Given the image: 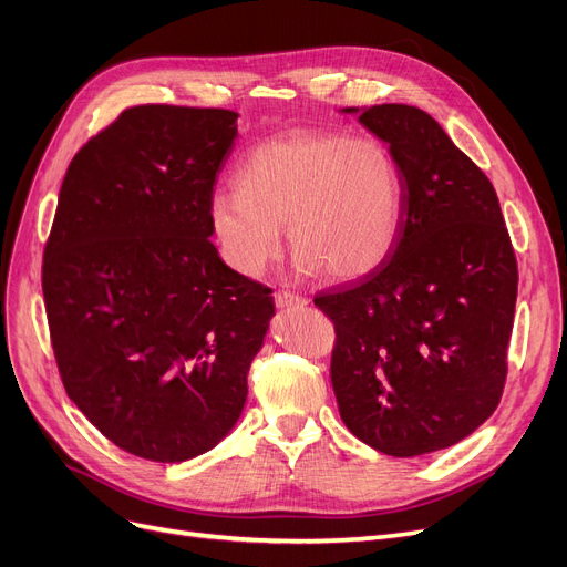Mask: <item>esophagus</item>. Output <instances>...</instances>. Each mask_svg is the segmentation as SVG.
<instances>
[{"mask_svg":"<svg viewBox=\"0 0 567 567\" xmlns=\"http://www.w3.org/2000/svg\"><path fill=\"white\" fill-rule=\"evenodd\" d=\"M276 306L278 308H299V306H306V299L299 295H291V291H276Z\"/></svg>","mask_w":567,"mask_h":567,"instance_id":"obj_1","label":"esophagus"}]
</instances>
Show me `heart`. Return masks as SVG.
<instances>
[{"instance_id": "obj_1", "label": "heart", "mask_w": 567, "mask_h": 567, "mask_svg": "<svg viewBox=\"0 0 567 567\" xmlns=\"http://www.w3.org/2000/svg\"><path fill=\"white\" fill-rule=\"evenodd\" d=\"M238 192H217L209 224L224 261L259 278L282 251V224L297 272L360 280L394 249L404 182L388 146L371 137L295 131L247 154Z\"/></svg>"}]
</instances>
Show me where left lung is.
Returning <instances> with one entry per match:
<instances>
[{"label":"left lung","mask_w":567,"mask_h":567,"mask_svg":"<svg viewBox=\"0 0 567 567\" xmlns=\"http://www.w3.org/2000/svg\"><path fill=\"white\" fill-rule=\"evenodd\" d=\"M388 144L404 182L400 236L362 280L322 291L337 327L331 385L346 427L413 457L484 425L507 379L518 268L491 179L427 112L346 107Z\"/></svg>","instance_id":"1"}]
</instances>
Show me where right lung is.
Here are the masks:
<instances>
[{
  "label": "right lung",
  "mask_w": 567,
  "mask_h": 567,
  "mask_svg": "<svg viewBox=\"0 0 567 567\" xmlns=\"http://www.w3.org/2000/svg\"><path fill=\"white\" fill-rule=\"evenodd\" d=\"M230 110L140 104L62 179L41 289L62 385L118 449L184 463L234 430L276 316L209 224L238 137Z\"/></svg>",
  "instance_id": "obj_1"
}]
</instances>
